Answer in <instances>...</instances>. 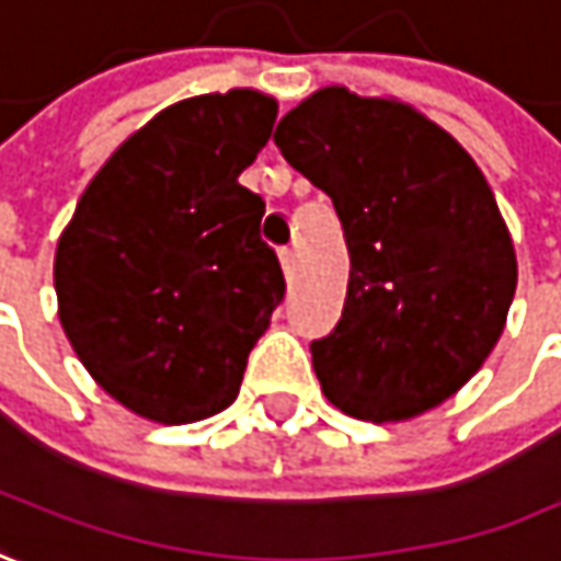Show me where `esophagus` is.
<instances>
[{"mask_svg": "<svg viewBox=\"0 0 561 561\" xmlns=\"http://www.w3.org/2000/svg\"><path fill=\"white\" fill-rule=\"evenodd\" d=\"M279 261L282 270H285V276H295V270H298V254H295V248H282Z\"/></svg>", "mask_w": 561, "mask_h": 561, "instance_id": "obj_1", "label": "esophagus"}]
</instances>
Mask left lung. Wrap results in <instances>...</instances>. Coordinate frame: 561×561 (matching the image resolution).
<instances>
[{"mask_svg":"<svg viewBox=\"0 0 561 561\" xmlns=\"http://www.w3.org/2000/svg\"><path fill=\"white\" fill-rule=\"evenodd\" d=\"M273 142L339 210L351 279L313 341L322 394L363 422H407L454 397L506 329L518 263L472 154L422 111L322 87Z\"/></svg>","mask_w":561,"mask_h":561,"instance_id":"obj_1","label":"left lung"}]
</instances>
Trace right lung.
<instances>
[{"instance_id": "obj_1", "label": "right lung", "mask_w": 561, "mask_h": 561, "mask_svg": "<svg viewBox=\"0 0 561 561\" xmlns=\"http://www.w3.org/2000/svg\"><path fill=\"white\" fill-rule=\"evenodd\" d=\"M279 102L257 89L183 99L117 148L55 251L58 319L87 373L161 425L226 410L285 279L239 176Z\"/></svg>"}]
</instances>
